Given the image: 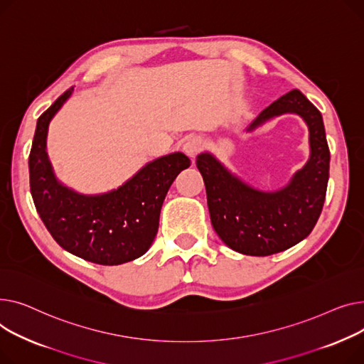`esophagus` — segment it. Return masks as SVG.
<instances>
[{"instance_id":"1","label":"esophagus","mask_w":364,"mask_h":364,"mask_svg":"<svg viewBox=\"0 0 364 364\" xmlns=\"http://www.w3.org/2000/svg\"><path fill=\"white\" fill-rule=\"evenodd\" d=\"M201 148H203V141H201V138H198V136L189 138V139L183 144L185 153H186L189 157H192V159H194V157L200 153Z\"/></svg>"}]
</instances>
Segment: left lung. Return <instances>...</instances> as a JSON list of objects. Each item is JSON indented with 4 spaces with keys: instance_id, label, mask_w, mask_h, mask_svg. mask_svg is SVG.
I'll list each match as a JSON object with an SVG mask.
<instances>
[{
    "instance_id": "obj_1",
    "label": "left lung",
    "mask_w": 364,
    "mask_h": 364,
    "mask_svg": "<svg viewBox=\"0 0 364 364\" xmlns=\"http://www.w3.org/2000/svg\"><path fill=\"white\" fill-rule=\"evenodd\" d=\"M287 113L298 114L306 122L310 157L281 189H255L211 153L197 157L211 225L229 248L245 255L264 257L294 247L309 237L323 208L329 146L322 114L300 91L292 90L272 102L247 127V132Z\"/></svg>"
}]
</instances>
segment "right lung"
<instances>
[{
	"label": "right lung",
	"instance_id": "add662e5",
	"mask_svg": "<svg viewBox=\"0 0 364 364\" xmlns=\"http://www.w3.org/2000/svg\"><path fill=\"white\" fill-rule=\"evenodd\" d=\"M73 92L68 90L41 114L29 154L31 194L55 242L77 257L117 266L144 255L151 247L170 185L191 160L172 153L146 163L117 189L85 196L63 185L47 153L48 126Z\"/></svg>",
	"mask_w": 364,
	"mask_h": 364
}]
</instances>
